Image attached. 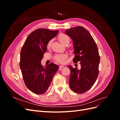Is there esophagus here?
<instances>
[{"mask_svg":"<svg viewBox=\"0 0 120 120\" xmlns=\"http://www.w3.org/2000/svg\"><path fill=\"white\" fill-rule=\"evenodd\" d=\"M64 66H62V65H61V66H60V67H59V68H60V70H61V69H62L63 68H64Z\"/></svg>","mask_w":120,"mask_h":120,"instance_id":"obj_1","label":"esophagus"}]
</instances>
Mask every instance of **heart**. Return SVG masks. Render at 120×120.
I'll return each instance as SVG.
<instances>
[{
  "label": "heart",
  "mask_w": 120,
  "mask_h": 120,
  "mask_svg": "<svg viewBox=\"0 0 120 120\" xmlns=\"http://www.w3.org/2000/svg\"><path fill=\"white\" fill-rule=\"evenodd\" d=\"M58 38H59V41L60 42V43L64 45H66L68 44L69 45V43L70 42V37L68 36L67 35L64 34H59V37H58ZM52 43V40H50V41L48 42V44H47V47L48 48H50L51 46ZM68 57V56L66 54H57L54 57V59L57 61V62L60 63H63L64 62V60Z\"/></svg>",
  "instance_id": "obj_1"
}]
</instances>
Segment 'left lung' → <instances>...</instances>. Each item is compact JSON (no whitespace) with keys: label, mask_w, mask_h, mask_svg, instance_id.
<instances>
[{"label":"left lung","mask_w":120,"mask_h":120,"mask_svg":"<svg viewBox=\"0 0 120 120\" xmlns=\"http://www.w3.org/2000/svg\"><path fill=\"white\" fill-rule=\"evenodd\" d=\"M65 34L73 41L75 63L79 61L81 68L68 67L71 71L70 86L76 93L82 94L92 88L99 75L100 57L96 43L90 32L82 26L71 28Z\"/></svg>","instance_id":"left-lung-1"}]
</instances>
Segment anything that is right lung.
Segmentation results:
<instances>
[{
    "mask_svg": "<svg viewBox=\"0 0 120 120\" xmlns=\"http://www.w3.org/2000/svg\"><path fill=\"white\" fill-rule=\"evenodd\" d=\"M59 30L38 28L26 38L21 49L20 68L25 86L34 94L45 93L59 67L51 63L45 68L41 64L48 42L57 34Z\"/></svg>",
    "mask_w": 120,
    "mask_h": 120,
    "instance_id": "1",
    "label": "right lung"
}]
</instances>
